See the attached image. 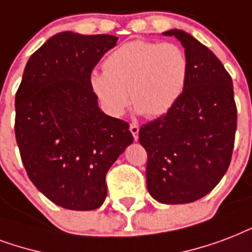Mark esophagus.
Returning a JSON list of instances; mask_svg holds the SVG:
<instances>
[{"label": "esophagus", "mask_w": 252, "mask_h": 252, "mask_svg": "<svg viewBox=\"0 0 252 252\" xmlns=\"http://www.w3.org/2000/svg\"><path fill=\"white\" fill-rule=\"evenodd\" d=\"M129 130L130 133L133 134V139L137 141V139H139V126H137L136 123H132L129 126Z\"/></svg>", "instance_id": "34e87169"}]
</instances>
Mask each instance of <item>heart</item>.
Segmentation results:
<instances>
[{"label": "heart", "mask_w": 252, "mask_h": 252, "mask_svg": "<svg viewBox=\"0 0 252 252\" xmlns=\"http://www.w3.org/2000/svg\"><path fill=\"white\" fill-rule=\"evenodd\" d=\"M103 72H92L90 87L115 118L130 100L147 118H160L176 105L185 90L189 61L174 43L130 41L113 50Z\"/></svg>", "instance_id": "b5f03b06"}]
</instances>
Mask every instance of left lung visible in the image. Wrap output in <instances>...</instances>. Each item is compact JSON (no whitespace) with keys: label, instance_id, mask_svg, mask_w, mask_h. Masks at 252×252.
<instances>
[{"label":"left lung","instance_id":"1","mask_svg":"<svg viewBox=\"0 0 252 252\" xmlns=\"http://www.w3.org/2000/svg\"><path fill=\"white\" fill-rule=\"evenodd\" d=\"M181 42L189 76L168 113L144 124L139 141L148 153L147 188L161 203L194 202L227 172L237 130L233 80L223 64L184 30L162 32Z\"/></svg>","mask_w":252,"mask_h":252}]
</instances>
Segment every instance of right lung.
Instances as JSON below:
<instances>
[{
	"mask_svg": "<svg viewBox=\"0 0 252 252\" xmlns=\"http://www.w3.org/2000/svg\"><path fill=\"white\" fill-rule=\"evenodd\" d=\"M118 36L58 32L32 54L15 94V140L30 181L55 205L95 210L105 174L133 143L129 124L105 115L90 76Z\"/></svg>",
	"mask_w": 252,
	"mask_h": 252,
	"instance_id": "1",
	"label": "right lung"
}]
</instances>
